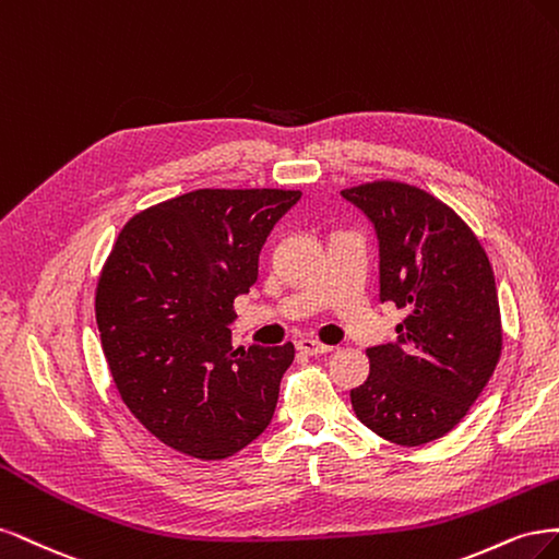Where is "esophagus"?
<instances>
[{
	"mask_svg": "<svg viewBox=\"0 0 559 559\" xmlns=\"http://www.w3.org/2000/svg\"><path fill=\"white\" fill-rule=\"evenodd\" d=\"M297 350L304 353V355H325V353L332 350V346L320 344V341H316V338H299Z\"/></svg>",
	"mask_w": 559,
	"mask_h": 559,
	"instance_id": "esophagus-1",
	"label": "esophagus"
}]
</instances>
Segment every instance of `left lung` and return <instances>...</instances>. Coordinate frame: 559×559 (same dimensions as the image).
Returning a JSON list of instances; mask_svg holds the SVG:
<instances>
[{
  "label": "left lung",
  "mask_w": 559,
  "mask_h": 559,
  "mask_svg": "<svg viewBox=\"0 0 559 559\" xmlns=\"http://www.w3.org/2000/svg\"><path fill=\"white\" fill-rule=\"evenodd\" d=\"M378 241V297L406 311L397 341L367 348L365 385L350 390L359 423L397 445L448 435L478 400L501 355L488 255L457 215L404 183L341 192Z\"/></svg>",
  "instance_id": "1"
}]
</instances>
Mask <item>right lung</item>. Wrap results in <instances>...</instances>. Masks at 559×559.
<instances>
[{
	"label": "right lung",
	"mask_w": 559,
	"mask_h": 559,
	"mask_svg": "<svg viewBox=\"0 0 559 559\" xmlns=\"http://www.w3.org/2000/svg\"><path fill=\"white\" fill-rule=\"evenodd\" d=\"M299 190H194L124 225L97 287L114 383L162 443L223 460L274 418L295 346L231 348L234 309Z\"/></svg>",
	"instance_id": "1"
}]
</instances>
